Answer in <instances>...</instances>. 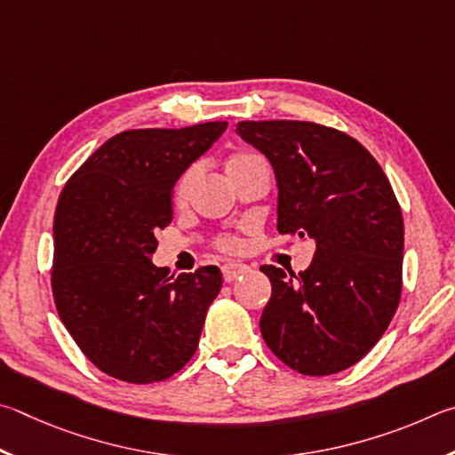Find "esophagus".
I'll use <instances>...</instances> for the list:
<instances>
[{"label": "esophagus", "instance_id": "obj_1", "mask_svg": "<svg viewBox=\"0 0 455 455\" xmlns=\"http://www.w3.org/2000/svg\"><path fill=\"white\" fill-rule=\"evenodd\" d=\"M248 272H250V267L245 264H237V261H229V264L221 266V274L226 282H234V280H237V277L248 274Z\"/></svg>", "mask_w": 455, "mask_h": 455}]
</instances>
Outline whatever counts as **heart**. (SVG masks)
<instances>
[{"label": "heart", "mask_w": 455, "mask_h": 455, "mask_svg": "<svg viewBox=\"0 0 455 455\" xmlns=\"http://www.w3.org/2000/svg\"><path fill=\"white\" fill-rule=\"evenodd\" d=\"M253 159H258V157L251 156V154H237V156H234L232 159H229L228 165H226V170H228V173H229V172L237 170V167H242V165H245V164L253 162ZM199 172H202V165L196 164V165L188 167V170L181 173L178 186H175V197H178L180 202H183V199H188L191 188H194L196 180L199 178ZM220 248L232 251V250L237 248V242L234 240V237H221V240H220Z\"/></svg>", "instance_id": "b5f03b06"}]
</instances>
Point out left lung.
I'll use <instances>...</instances> for the list:
<instances>
[{
	"label": "left lung",
	"mask_w": 455,
	"mask_h": 455,
	"mask_svg": "<svg viewBox=\"0 0 455 455\" xmlns=\"http://www.w3.org/2000/svg\"><path fill=\"white\" fill-rule=\"evenodd\" d=\"M235 133L267 157L277 183V232L315 243L306 272L261 266L272 282L259 330L306 376L362 360L402 296L403 220L384 170L360 141L309 122H240Z\"/></svg>",
	"instance_id": "8db88e82"
}]
</instances>
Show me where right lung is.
Instances as JSON below:
<instances>
[{
    "mask_svg": "<svg viewBox=\"0 0 455 455\" xmlns=\"http://www.w3.org/2000/svg\"><path fill=\"white\" fill-rule=\"evenodd\" d=\"M226 127L122 132L63 186L53 215L55 307L87 360L111 378L162 381L196 354L221 272L205 266L173 280L151 256L173 218L175 181Z\"/></svg>",
    "mask_w": 455,
    "mask_h": 455,
    "instance_id": "obj_1",
    "label": "right lung"
}]
</instances>
